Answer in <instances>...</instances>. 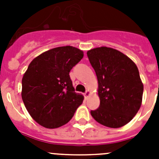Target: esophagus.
<instances>
[{
    "label": "esophagus",
    "instance_id": "1",
    "mask_svg": "<svg viewBox=\"0 0 159 159\" xmlns=\"http://www.w3.org/2000/svg\"><path fill=\"white\" fill-rule=\"evenodd\" d=\"M84 97H85V99H88V97L90 96V95H91V92H90V91H87L86 92H85V93L84 94Z\"/></svg>",
    "mask_w": 159,
    "mask_h": 159
}]
</instances>
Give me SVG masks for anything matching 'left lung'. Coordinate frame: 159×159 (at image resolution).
<instances>
[{"mask_svg": "<svg viewBox=\"0 0 159 159\" xmlns=\"http://www.w3.org/2000/svg\"><path fill=\"white\" fill-rule=\"evenodd\" d=\"M98 80L99 108L91 115L100 124L121 127L135 116L142 105L143 84L137 66L116 49L99 47L87 52Z\"/></svg>", "mask_w": 159, "mask_h": 159, "instance_id": "8db88e82", "label": "left lung"}]
</instances>
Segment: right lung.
<instances>
[{
	"mask_svg": "<svg viewBox=\"0 0 159 159\" xmlns=\"http://www.w3.org/2000/svg\"><path fill=\"white\" fill-rule=\"evenodd\" d=\"M84 57L72 46L46 51L32 60L22 78L21 97L31 117L42 127L54 129L73 117L84 95L75 92L69 72Z\"/></svg>",
	"mask_w": 159,
	"mask_h": 159,
	"instance_id": "right-lung-1",
	"label": "right lung"
}]
</instances>
